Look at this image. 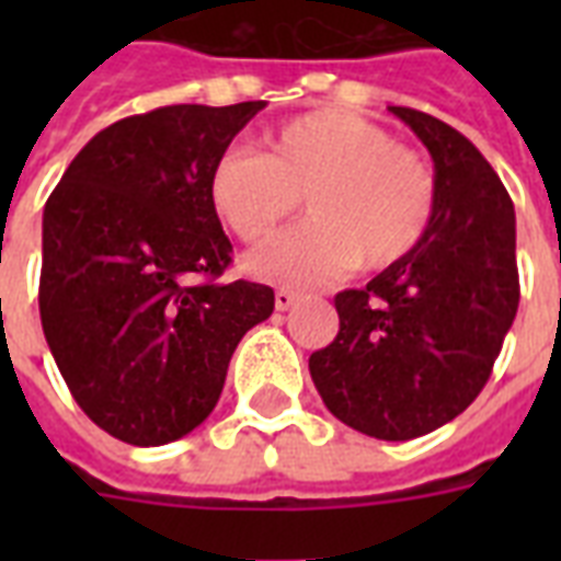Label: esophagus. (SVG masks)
Instances as JSON below:
<instances>
[{"label": "esophagus", "mask_w": 561, "mask_h": 561, "mask_svg": "<svg viewBox=\"0 0 561 561\" xmlns=\"http://www.w3.org/2000/svg\"><path fill=\"white\" fill-rule=\"evenodd\" d=\"M299 299L297 290H290V288H276V311H288L294 302Z\"/></svg>", "instance_id": "obj_1"}]
</instances>
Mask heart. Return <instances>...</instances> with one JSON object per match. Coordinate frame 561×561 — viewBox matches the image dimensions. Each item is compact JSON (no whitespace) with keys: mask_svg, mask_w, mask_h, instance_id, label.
<instances>
[{"mask_svg":"<svg viewBox=\"0 0 561 561\" xmlns=\"http://www.w3.org/2000/svg\"><path fill=\"white\" fill-rule=\"evenodd\" d=\"M306 197L311 218L247 259L271 282L311 285L399 262L425 238L436 206L427 162L352 110H314L264 136V153L229 148L209 171V203L241 241L276 232Z\"/></svg>","mask_w":561,"mask_h":561,"instance_id":"heart-1","label":"heart"}]
</instances>
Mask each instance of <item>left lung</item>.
<instances>
[{
	"mask_svg": "<svg viewBox=\"0 0 561 561\" xmlns=\"http://www.w3.org/2000/svg\"><path fill=\"white\" fill-rule=\"evenodd\" d=\"M434 160L425 238L367 288L334 297L341 332L308 358L343 425L404 443L478 399L518 311L515 209L474 145L422 110L390 107Z\"/></svg>",
	"mask_w": 561,
	"mask_h": 561,
	"instance_id": "1",
	"label": "left lung"
}]
</instances>
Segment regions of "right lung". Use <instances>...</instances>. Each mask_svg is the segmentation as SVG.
I'll use <instances>...</instances> for the list:
<instances>
[{
    "label": "right lung",
    "instance_id": "right-lung-1",
    "mask_svg": "<svg viewBox=\"0 0 561 561\" xmlns=\"http://www.w3.org/2000/svg\"><path fill=\"white\" fill-rule=\"evenodd\" d=\"M264 107L174 104L104 127L43 209L39 320L81 410L130 445H165L220 399L273 288L218 282L232 244L209 171Z\"/></svg>",
    "mask_w": 561,
    "mask_h": 561
}]
</instances>
